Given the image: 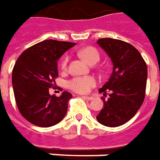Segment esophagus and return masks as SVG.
Returning <instances> with one entry per match:
<instances>
[{
  "label": "esophagus",
  "instance_id": "1",
  "mask_svg": "<svg viewBox=\"0 0 160 160\" xmlns=\"http://www.w3.org/2000/svg\"><path fill=\"white\" fill-rule=\"evenodd\" d=\"M82 97L83 99H85V100H88V101H90V100H93V96H82Z\"/></svg>",
  "mask_w": 160,
  "mask_h": 160
}]
</instances>
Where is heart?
<instances>
[{
	"instance_id": "heart-1",
	"label": "heart",
	"mask_w": 160,
	"mask_h": 160,
	"mask_svg": "<svg viewBox=\"0 0 160 160\" xmlns=\"http://www.w3.org/2000/svg\"><path fill=\"white\" fill-rule=\"evenodd\" d=\"M78 54L82 59L85 60L89 64H95L98 62V60L100 58L98 52L94 47H90V46L80 50L78 52ZM68 60L69 58L67 56L64 57L63 59L61 60L60 65L63 71L66 70L67 68ZM96 79L93 77H78L70 80L67 82V87L76 93L84 94V93L89 92L90 89L96 85Z\"/></svg>"
}]
</instances>
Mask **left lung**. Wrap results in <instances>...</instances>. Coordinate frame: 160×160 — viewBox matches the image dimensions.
Segmentation results:
<instances>
[{"mask_svg": "<svg viewBox=\"0 0 160 160\" xmlns=\"http://www.w3.org/2000/svg\"><path fill=\"white\" fill-rule=\"evenodd\" d=\"M113 64V72L99 92L104 96L110 91L108 100L102 98L103 108L96 116L101 124L115 128L135 115L143 103L147 79L146 62L132 45L119 39L100 38L96 42Z\"/></svg>", "mask_w": 160, "mask_h": 160, "instance_id": "1", "label": "left lung"}]
</instances>
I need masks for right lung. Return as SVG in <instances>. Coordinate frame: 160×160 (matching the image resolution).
I'll list each match as a JSON object with an SVG mask.
<instances>
[{
	"label": "right lung",
	"mask_w": 160,
	"mask_h": 160,
	"mask_svg": "<svg viewBox=\"0 0 160 160\" xmlns=\"http://www.w3.org/2000/svg\"><path fill=\"white\" fill-rule=\"evenodd\" d=\"M76 43L44 40L24 51L12 72V84L17 107L32 124L49 128L60 122L66 114L71 93L51 96L49 88L58 76V60Z\"/></svg>",
	"instance_id": "right-lung-1"
}]
</instances>
